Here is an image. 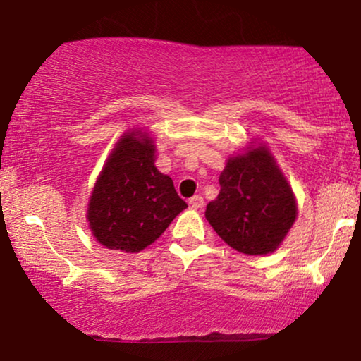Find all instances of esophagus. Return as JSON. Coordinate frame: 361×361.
Here are the masks:
<instances>
[{"label":"esophagus","mask_w":361,"mask_h":361,"mask_svg":"<svg viewBox=\"0 0 361 361\" xmlns=\"http://www.w3.org/2000/svg\"><path fill=\"white\" fill-rule=\"evenodd\" d=\"M190 207L191 208H195V209H200V208H203V204H204V200L202 198V196L200 195H195L193 198H190Z\"/></svg>","instance_id":"34e87169"}]
</instances>
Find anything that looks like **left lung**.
I'll use <instances>...</instances> for the list:
<instances>
[{
  "label": "left lung",
  "mask_w": 361,
  "mask_h": 361,
  "mask_svg": "<svg viewBox=\"0 0 361 361\" xmlns=\"http://www.w3.org/2000/svg\"><path fill=\"white\" fill-rule=\"evenodd\" d=\"M291 186L268 148L252 147L228 159L220 175V195L204 216L218 236L236 252H275L296 218Z\"/></svg>",
  "instance_id": "left-lung-1"
}]
</instances>
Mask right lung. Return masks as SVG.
I'll return each mask as SVG.
<instances>
[{
  "label": "right lung",
  "instance_id": "right-lung-1",
  "mask_svg": "<svg viewBox=\"0 0 361 361\" xmlns=\"http://www.w3.org/2000/svg\"><path fill=\"white\" fill-rule=\"evenodd\" d=\"M188 207L170 176L154 166V143L140 130L121 136L88 204L90 230L103 246L138 253Z\"/></svg>",
  "mask_w": 361,
  "mask_h": 361
}]
</instances>
